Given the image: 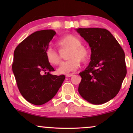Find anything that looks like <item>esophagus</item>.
<instances>
[{
	"label": "esophagus",
	"instance_id": "obj_1",
	"mask_svg": "<svg viewBox=\"0 0 133 133\" xmlns=\"http://www.w3.org/2000/svg\"><path fill=\"white\" fill-rule=\"evenodd\" d=\"M73 76V74H65V77H71V76Z\"/></svg>",
	"mask_w": 133,
	"mask_h": 133
}]
</instances>
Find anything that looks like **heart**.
<instances>
[{
  "instance_id": "b5f03b06",
  "label": "heart",
  "mask_w": 133,
  "mask_h": 133,
  "mask_svg": "<svg viewBox=\"0 0 133 133\" xmlns=\"http://www.w3.org/2000/svg\"><path fill=\"white\" fill-rule=\"evenodd\" d=\"M60 50L69 49L66 61L62 62L57 72L59 74H68L70 72L74 71L80 65V61L82 62H86L89 60V52L88 49L81 45V42L78 37L73 35H68L57 42ZM47 61L51 65H58L61 61V57L56 51L49 48L45 52Z\"/></svg>"
}]
</instances>
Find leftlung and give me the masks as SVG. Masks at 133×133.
Masks as SVG:
<instances>
[{
    "instance_id": "8db88e82",
    "label": "left lung",
    "mask_w": 133,
    "mask_h": 133,
    "mask_svg": "<svg viewBox=\"0 0 133 133\" xmlns=\"http://www.w3.org/2000/svg\"><path fill=\"white\" fill-rule=\"evenodd\" d=\"M91 47V61L79 73L78 91L93 104H101L119 92L127 73L124 52L109 30L101 28L76 29Z\"/></svg>"
}]
</instances>
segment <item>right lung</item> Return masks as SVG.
<instances>
[{"mask_svg":"<svg viewBox=\"0 0 133 133\" xmlns=\"http://www.w3.org/2000/svg\"><path fill=\"white\" fill-rule=\"evenodd\" d=\"M55 35L51 29L35 32L22 41L14 53L12 68L18 89L25 100L34 105L52 99L65 79L64 75L49 73L54 69L47 61L45 52Z\"/></svg>","mask_w":133,"mask_h":133,"instance_id":"add662e5","label":"right lung"}]
</instances>
